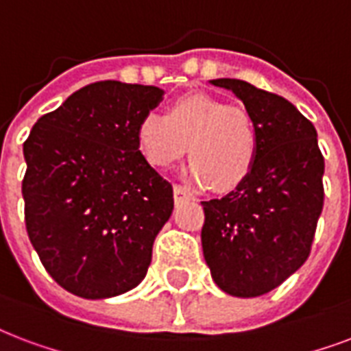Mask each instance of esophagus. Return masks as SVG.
I'll use <instances>...</instances> for the list:
<instances>
[{
    "label": "esophagus",
    "mask_w": 351,
    "mask_h": 351,
    "mask_svg": "<svg viewBox=\"0 0 351 351\" xmlns=\"http://www.w3.org/2000/svg\"><path fill=\"white\" fill-rule=\"evenodd\" d=\"M173 195H175L176 202H178V200H184V199H191V195H189V191H187L186 187H182V186H175V187H173Z\"/></svg>",
    "instance_id": "1"
}]
</instances>
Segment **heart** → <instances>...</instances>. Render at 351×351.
<instances>
[{"label": "heart", "instance_id": "obj_1", "mask_svg": "<svg viewBox=\"0 0 351 351\" xmlns=\"http://www.w3.org/2000/svg\"><path fill=\"white\" fill-rule=\"evenodd\" d=\"M141 154L152 167H169L187 156L193 184L232 191L248 180L259 156V130L241 106H228L208 93H187L165 114L147 112L136 128Z\"/></svg>", "mask_w": 351, "mask_h": 351}]
</instances>
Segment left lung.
Segmentation results:
<instances>
[{
  "mask_svg": "<svg viewBox=\"0 0 351 351\" xmlns=\"http://www.w3.org/2000/svg\"><path fill=\"white\" fill-rule=\"evenodd\" d=\"M243 101L259 130V156L245 184L204 200L202 250L224 293H271L306 263L324 206V156L313 123L293 103L239 79H215Z\"/></svg>",
  "mask_w": 351,
  "mask_h": 351,
  "instance_id": "left-lung-1",
  "label": "left lung"
}]
</instances>
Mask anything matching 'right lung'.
<instances>
[{"instance_id":"right-lung-1","label":"right lung","mask_w":351,"mask_h":351,"mask_svg":"<svg viewBox=\"0 0 351 351\" xmlns=\"http://www.w3.org/2000/svg\"><path fill=\"white\" fill-rule=\"evenodd\" d=\"M162 95L156 86L93 82L40 117L23 143L27 234L51 278L80 298L136 287L173 213V186L136 140Z\"/></svg>"}]
</instances>
